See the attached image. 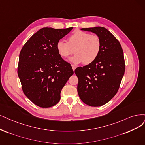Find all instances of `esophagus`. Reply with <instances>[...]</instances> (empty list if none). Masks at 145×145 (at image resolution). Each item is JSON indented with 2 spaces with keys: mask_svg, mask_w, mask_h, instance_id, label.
<instances>
[{
  "mask_svg": "<svg viewBox=\"0 0 145 145\" xmlns=\"http://www.w3.org/2000/svg\"><path fill=\"white\" fill-rule=\"evenodd\" d=\"M72 69L73 70V71H74V70H75V69L76 68V66H74V65H72Z\"/></svg>",
  "mask_w": 145,
  "mask_h": 145,
  "instance_id": "esophagus-1",
  "label": "esophagus"
}]
</instances>
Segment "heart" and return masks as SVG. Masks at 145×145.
I'll list each match as a JSON object with an SVG mask.
<instances>
[{"instance_id": "obj_1", "label": "heart", "mask_w": 145, "mask_h": 145, "mask_svg": "<svg viewBox=\"0 0 145 145\" xmlns=\"http://www.w3.org/2000/svg\"><path fill=\"white\" fill-rule=\"evenodd\" d=\"M101 47V40L97 35L79 30L70 35L67 42L60 40L56 45L57 52L61 57L67 58L74 52L76 55L70 61L74 64L82 63L85 65H89L95 61Z\"/></svg>"}]
</instances>
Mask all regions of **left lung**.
<instances>
[{
  "label": "left lung",
  "instance_id": "obj_1",
  "mask_svg": "<svg viewBox=\"0 0 145 145\" xmlns=\"http://www.w3.org/2000/svg\"><path fill=\"white\" fill-rule=\"evenodd\" d=\"M91 31L101 40V47L95 61L74 71L78 78V93L88 106H101L109 101L118 91L125 72V61L119 41L102 27L83 28Z\"/></svg>",
  "mask_w": 145,
  "mask_h": 145
}]
</instances>
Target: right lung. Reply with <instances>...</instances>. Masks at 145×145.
I'll return each instance as SVG.
<instances>
[{
	"mask_svg": "<svg viewBox=\"0 0 145 145\" xmlns=\"http://www.w3.org/2000/svg\"><path fill=\"white\" fill-rule=\"evenodd\" d=\"M73 27H44L21 49L18 75L24 94L40 108H50L60 100L61 89L73 74L71 64L59 56L56 45Z\"/></svg>",
	"mask_w": 145,
	"mask_h": 145,
	"instance_id": "1",
	"label": "right lung"
}]
</instances>
